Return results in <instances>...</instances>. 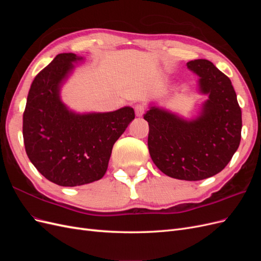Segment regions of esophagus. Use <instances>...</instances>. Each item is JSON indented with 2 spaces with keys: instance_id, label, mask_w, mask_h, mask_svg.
I'll list each match as a JSON object with an SVG mask.
<instances>
[{
  "instance_id": "1",
  "label": "esophagus",
  "mask_w": 261,
  "mask_h": 261,
  "mask_svg": "<svg viewBox=\"0 0 261 261\" xmlns=\"http://www.w3.org/2000/svg\"><path fill=\"white\" fill-rule=\"evenodd\" d=\"M145 109H146V108H145L144 105H141V103L136 105V106H135V113H136V116H138V117L143 116L144 113H145Z\"/></svg>"
}]
</instances>
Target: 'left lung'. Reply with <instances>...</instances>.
<instances>
[{"instance_id": "1", "label": "left lung", "mask_w": 261, "mask_h": 261, "mask_svg": "<svg viewBox=\"0 0 261 261\" xmlns=\"http://www.w3.org/2000/svg\"><path fill=\"white\" fill-rule=\"evenodd\" d=\"M187 67L199 76L200 92L209 96L200 114L187 121L151 107L144 118L149 153L158 169L173 178L200 180L231 161L241 143L242 111L230 78L210 61L194 60Z\"/></svg>"}]
</instances>
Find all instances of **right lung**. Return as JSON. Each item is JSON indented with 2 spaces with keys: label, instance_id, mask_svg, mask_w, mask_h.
Returning <instances> with one entry per match:
<instances>
[{
  "label": "right lung",
  "instance_id": "obj_1",
  "mask_svg": "<svg viewBox=\"0 0 261 261\" xmlns=\"http://www.w3.org/2000/svg\"><path fill=\"white\" fill-rule=\"evenodd\" d=\"M83 58L58 54L31 84L22 115L23 144L29 160L60 186L92 183L106 174L115 141L135 118L130 107L113 112L78 114L61 101L60 90Z\"/></svg>",
  "mask_w": 261,
  "mask_h": 261
}]
</instances>
